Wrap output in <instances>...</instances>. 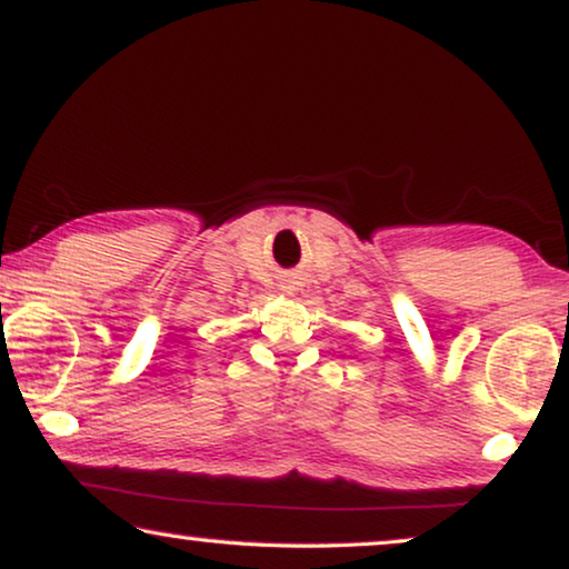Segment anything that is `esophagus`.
Instances as JSON below:
<instances>
[{
	"instance_id": "esophagus-1",
	"label": "esophagus",
	"mask_w": 569,
	"mask_h": 569,
	"mask_svg": "<svg viewBox=\"0 0 569 569\" xmlns=\"http://www.w3.org/2000/svg\"><path fill=\"white\" fill-rule=\"evenodd\" d=\"M284 292L292 295V298H300V295H302V284H300V282H287V284H284Z\"/></svg>"
}]
</instances>
